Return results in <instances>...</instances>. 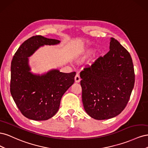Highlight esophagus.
<instances>
[{
    "mask_svg": "<svg viewBox=\"0 0 148 148\" xmlns=\"http://www.w3.org/2000/svg\"><path fill=\"white\" fill-rule=\"evenodd\" d=\"M80 80H81V78H80L78 74H77L75 75V81L76 83H79L80 82Z\"/></svg>",
    "mask_w": 148,
    "mask_h": 148,
    "instance_id": "1",
    "label": "esophagus"
}]
</instances>
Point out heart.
Listing matches in <instances>:
<instances>
[{
	"instance_id": "heart-1",
	"label": "heart",
	"mask_w": 148,
	"mask_h": 148,
	"mask_svg": "<svg viewBox=\"0 0 148 148\" xmlns=\"http://www.w3.org/2000/svg\"><path fill=\"white\" fill-rule=\"evenodd\" d=\"M92 53V51L91 50V49H89V50H88L86 52V53L84 54V57H88L90 55H91V53Z\"/></svg>"
}]
</instances>
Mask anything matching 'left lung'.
I'll return each mask as SVG.
<instances>
[{
  "label": "left lung",
  "instance_id": "8db88e82",
  "mask_svg": "<svg viewBox=\"0 0 148 148\" xmlns=\"http://www.w3.org/2000/svg\"><path fill=\"white\" fill-rule=\"evenodd\" d=\"M84 109L92 118L106 120L127 106L135 84L130 54L117 40L110 38V51L80 73Z\"/></svg>",
  "mask_w": 148,
  "mask_h": 148
}]
</instances>
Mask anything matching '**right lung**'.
<instances>
[{"mask_svg": "<svg viewBox=\"0 0 148 148\" xmlns=\"http://www.w3.org/2000/svg\"><path fill=\"white\" fill-rule=\"evenodd\" d=\"M60 41L34 36L15 52L11 63L10 92L16 106L26 118L46 120L59 109L62 96L75 82L76 72L52 70L41 75L30 72L28 57L41 46L55 45Z\"/></svg>", "mask_w": 148, "mask_h": 148, "instance_id": "right-lung-1", "label": "right lung"}]
</instances>
